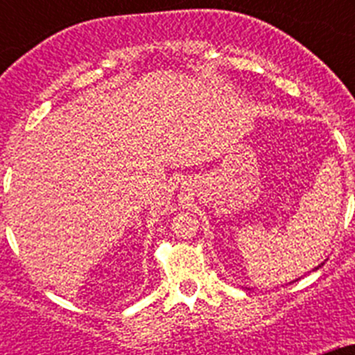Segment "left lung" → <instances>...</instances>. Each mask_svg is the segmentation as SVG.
Instances as JSON below:
<instances>
[{
  "instance_id": "left-lung-1",
  "label": "left lung",
  "mask_w": 355,
  "mask_h": 355,
  "mask_svg": "<svg viewBox=\"0 0 355 355\" xmlns=\"http://www.w3.org/2000/svg\"><path fill=\"white\" fill-rule=\"evenodd\" d=\"M322 265H324V263H322ZM322 265H318V266H316V268H315V270H318V268H320V266H322Z\"/></svg>"
}]
</instances>
